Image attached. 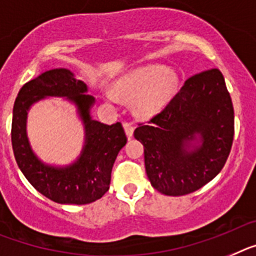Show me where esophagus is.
Instances as JSON below:
<instances>
[{"mask_svg": "<svg viewBox=\"0 0 256 256\" xmlns=\"http://www.w3.org/2000/svg\"><path fill=\"white\" fill-rule=\"evenodd\" d=\"M124 130H125L126 132V136L130 139L131 136H132V134H134V126L131 125V124H128V122H124Z\"/></svg>", "mask_w": 256, "mask_h": 256, "instance_id": "esophagus-1", "label": "esophagus"}]
</instances>
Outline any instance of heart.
Segmentation results:
<instances>
[{"label":"heart","mask_w":256,"mask_h":256,"mask_svg":"<svg viewBox=\"0 0 256 256\" xmlns=\"http://www.w3.org/2000/svg\"><path fill=\"white\" fill-rule=\"evenodd\" d=\"M178 86L179 77L175 70L162 66H140L120 77L106 99L110 103L134 102V114L139 118H150L170 103Z\"/></svg>","instance_id":"b5f03b06"}]
</instances>
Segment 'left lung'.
I'll use <instances>...</instances> for the list:
<instances>
[{"label": "left lung", "instance_id": "1", "mask_svg": "<svg viewBox=\"0 0 256 256\" xmlns=\"http://www.w3.org/2000/svg\"><path fill=\"white\" fill-rule=\"evenodd\" d=\"M234 135V112L219 70L192 76L148 124L135 128L144 146L150 184L166 196H184L223 168Z\"/></svg>", "mask_w": 256, "mask_h": 256}]
</instances>
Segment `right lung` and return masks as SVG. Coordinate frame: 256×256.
I'll list each match as a JSON object with an SVG mask.
<instances>
[{"label": "right lung", "instance_id": "1", "mask_svg": "<svg viewBox=\"0 0 256 256\" xmlns=\"http://www.w3.org/2000/svg\"><path fill=\"white\" fill-rule=\"evenodd\" d=\"M46 97H66L74 104L84 125V146L79 158L70 166H54L41 162L26 135L30 106ZM94 104L95 98L88 95V85L66 68L41 73L26 82L18 94L11 125L15 160L26 180L51 201L85 205L102 198L110 190L113 164L128 139L120 122L104 125L92 120L90 110Z\"/></svg>", "mask_w": 256, "mask_h": 256}]
</instances>
